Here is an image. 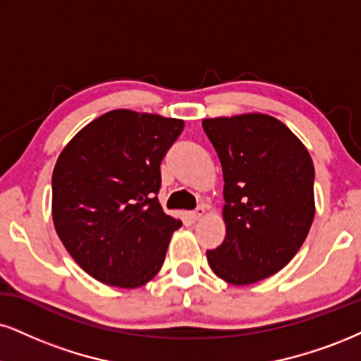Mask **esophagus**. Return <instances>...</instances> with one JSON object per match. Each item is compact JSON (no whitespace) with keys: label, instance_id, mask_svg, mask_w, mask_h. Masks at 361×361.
<instances>
[{"label":"esophagus","instance_id":"esophagus-1","mask_svg":"<svg viewBox=\"0 0 361 361\" xmlns=\"http://www.w3.org/2000/svg\"><path fill=\"white\" fill-rule=\"evenodd\" d=\"M204 216H206V207H204V206L197 207V209H195V211L190 212V219H192V221H199V219H202Z\"/></svg>","mask_w":361,"mask_h":361}]
</instances>
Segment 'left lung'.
<instances>
[{"label":"left lung","mask_w":361,"mask_h":361,"mask_svg":"<svg viewBox=\"0 0 361 361\" xmlns=\"http://www.w3.org/2000/svg\"><path fill=\"white\" fill-rule=\"evenodd\" d=\"M224 177L226 238L207 251L211 269L246 286L283 269L303 246L314 217L308 149L266 114L204 118Z\"/></svg>","instance_id":"1"}]
</instances>
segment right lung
Returning a JSON list of instances; mask_svg holds the SVG:
<instances>
[{"mask_svg":"<svg viewBox=\"0 0 361 361\" xmlns=\"http://www.w3.org/2000/svg\"><path fill=\"white\" fill-rule=\"evenodd\" d=\"M184 120L110 110L73 137L53 169L51 216L58 238L97 281L133 289L162 268L182 226L162 211L160 162Z\"/></svg>","mask_w":361,"mask_h":361,"instance_id":"right-lung-1","label":"right lung"}]
</instances>
